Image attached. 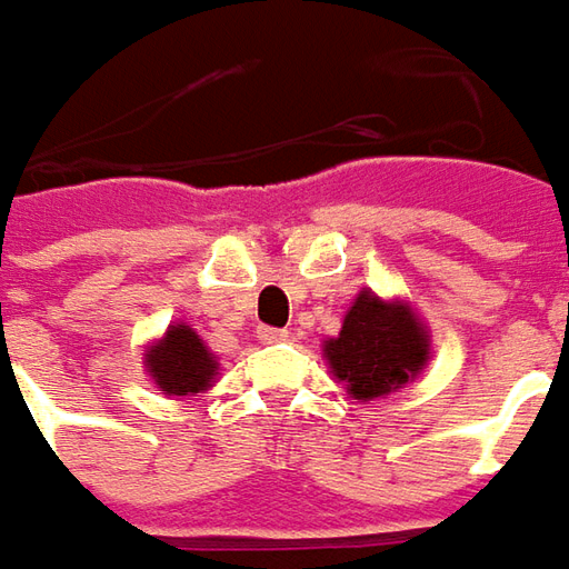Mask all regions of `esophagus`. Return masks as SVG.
I'll use <instances>...</instances> for the list:
<instances>
[{
	"label": "esophagus",
	"mask_w": 569,
	"mask_h": 569,
	"mask_svg": "<svg viewBox=\"0 0 569 569\" xmlns=\"http://www.w3.org/2000/svg\"><path fill=\"white\" fill-rule=\"evenodd\" d=\"M258 339H261V342H268V346H273V342H286L289 333H286V330H277V327H261V330H258Z\"/></svg>",
	"instance_id": "1"
}]
</instances>
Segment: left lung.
Masks as SVG:
<instances>
[{
  "label": "left lung",
  "instance_id": "left-lung-1",
  "mask_svg": "<svg viewBox=\"0 0 569 569\" xmlns=\"http://www.w3.org/2000/svg\"><path fill=\"white\" fill-rule=\"evenodd\" d=\"M336 380L346 382L358 401L396 392L427 365V333L405 305H386L361 292L346 315L342 333L323 346Z\"/></svg>",
  "mask_w": 569,
  "mask_h": 569
}]
</instances>
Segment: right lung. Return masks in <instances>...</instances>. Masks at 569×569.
Returning a JSON list of instances; mask_svg holds the SVG:
<instances>
[{
    "label": "right lung",
    "mask_w": 569,
    "mask_h": 569,
    "mask_svg": "<svg viewBox=\"0 0 569 569\" xmlns=\"http://www.w3.org/2000/svg\"><path fill=\"white\" fill-rule=\"evenodd\" d=\"M146 365H149V373L158 382V389L168 396L202 392L211 386L214 370H218V361L211 358V351L204 349L202 339L183 323L171 327L168 336L149 349Z\"/></svg>",
    "instance_id": "add662e5"
}]
</instances>
